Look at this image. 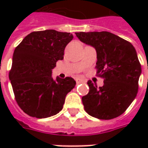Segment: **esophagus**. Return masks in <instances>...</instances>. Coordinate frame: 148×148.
<instances>
[{
    "label": "esophagus",
    "mask_w": 148,
    "mask_h": 148,
    "mask_svg": "<svg viewBox=\"0 0 148 148\" xmlns=\"http://www.w3.org/2000/svg\"><path fill=\"white\" fill-rule=\"evenodd\" d=\"M76 82H77V84H79V83L84 82V81H83V80H82V79H77V80H76Z\"/></svg>",
    "instance_id": "1"
}]
</instances>
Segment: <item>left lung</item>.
I'll use <instances>...</instances> for the list:
<instances>
[{
    "instance_id": "1",
    "label": "left lung",
    "mask_w": 148,
    "mask_h": 148,
    "mask_svg": "<svg viewBox=\"0 0 148 148\" xmlns=\"http://www.w3.org/2000/svg\"><path fill=\"white\" fill-rule=\"evenodd\" d=\"M76 35L82 42L95 49L96 73L104 79L101 87L88 81L89 93L82 97L85 110L99 119H112L121 115L138 90L142 68L134 47L107 31L79 32Z\"/></svg>"
}]
</instances>
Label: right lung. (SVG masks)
Listing matches in <instances>:
<instances>
[{
	"label": "right lung",
	"mask_w": 148,
	"mask_h": 148,
	"mask_svg": "<svg viewBox=\"0 0 148 148\" xmlns=\"http://www.w3.org/2000/svg\"><path fill=\"white\" fill-rule=\"evenodd\" d=\"M73 35L54 29L34 31L15 48L9 73L14 98L25 114L38 119L57 114L66 95L76 86L71 77H52V69L63 59Z\"/></svg>",
	"instance_id": "1"
}]
</instances>
